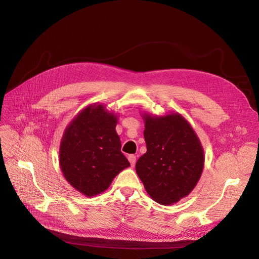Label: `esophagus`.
<instances>
[{"label":"esophagus","mask_w":259,"mask_h":259,"mask_svg":"<svg viewBox=\"0 0 259 259\" xmlns=\"http://www.w3.org/2000/svg\"><path fill=\"white\" fill-rule=\"evenodd\" d=\"M128 161H130V163H131V165L134 166L135 163H136V156H135L134 154L128 155Z\"/></svg>","instance_id":"34e87169"}]
</instances>
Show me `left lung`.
Here are the masks:
<instances>
[{
    "instance_id": "1",
    "label": "left lung",
    "mask_w": 259,
    "mask_h": 259,
    "mask_svg": "<svg viewBox=\"0 0 259 259\" xmlns=\"http://www.w3.org/2000/svg\"><path fill=\"white\" fill-rule=\"evenodd\" d=\"M147 152L136 163V173L147 193L162 205L187 197L197 186L204 166V150L185 117L144 113Z\"/></svg>"
}]
</instances>
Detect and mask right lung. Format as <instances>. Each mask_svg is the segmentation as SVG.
Listing matches in <instances>:
<instances>
[{"instance_id":"right-lung-1","label":"right lung","mask_w":259,"mask_h":259,"mask_svg":"<svg viewBox=\"0 0 259 259\" xmlns=\"http://www.w3.org/2000/svg\"><path fill=\"white\" fill-rule=\"evenodd\" d=\"M117 115L101 104L90 105L66 127L59 148V165L67 182L86 197L110 187L131 164L121 152L115 131Z\"/></svg>"}]
</instances>
